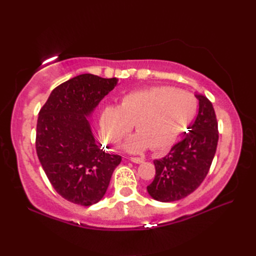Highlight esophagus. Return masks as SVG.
<instances>
[{"label":"esophagus","mask_w":256,"mask_h":256,"mask_svg":"<svg viewBox=\"0 0 256 256\" xmlns=\"http://www.w3.org/2000/svg\"><path fill=\"white\" fill-rule=\"evenodd\" d=\"M131 160L133 162H136V164H140V162H144L143 157H131Z\"/></svg>","instance_id":"esophagus-1"}]
</instances>
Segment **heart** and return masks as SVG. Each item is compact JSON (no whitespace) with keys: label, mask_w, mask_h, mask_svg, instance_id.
I'll return each mask as SVG.
<instances>
[{"label":"heart","mask_w":256,"mask_h":256,"mask_svg":"<svg viewBox=\"0 0 256 256\" xmlns=\"http://www.w3.org/2000/svg\"><path fill=\"white\" fill-rule=\"evenodd\" d=\"M198 102L188 91L168 86L140 89L122 96L118 106L103 108L99 120L101 138L116 148L131 131L125 150L162 152L176 142L196 116Z\"/></svg>","instance_id":"heart-1"}]
</instances>
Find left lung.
<instances>
[{"label":"left lung","mask_w":256,"mask_h":256,"mask_svg":"<svg viewBox=\"0 0 256 256\" xmlns=\"http://www.w3.org/2000/svg\"><path fill=\"white\" fill-rule=\"evenodd\" d=\"M199 112L189 133L160 160H155V178L148 186L152 198L162 202L180 200L194 192L208 174L218 145L214 108L204 96L196 94Z\"/></svg>","instance_id":"left-lung-1"}]
</instances>
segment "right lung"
<instances>
[{
    "instance_id": "1",
    "label": "right lung",
    "mask_w": 256,
    "mask_h": 256,
    "mask_svg": "<svg viewBox=\"0 0 256 256\" xmlns=\"http://www.w3.org/2000/svg\"><path fill=\"white\" fill-rule=\"evenodd\" d=\"M116 84V78L79 74L56 86L38 114V160L54 189L70 202H99L122 160L100 148L88 121Z\"/></svg>"
}]
</instances>
